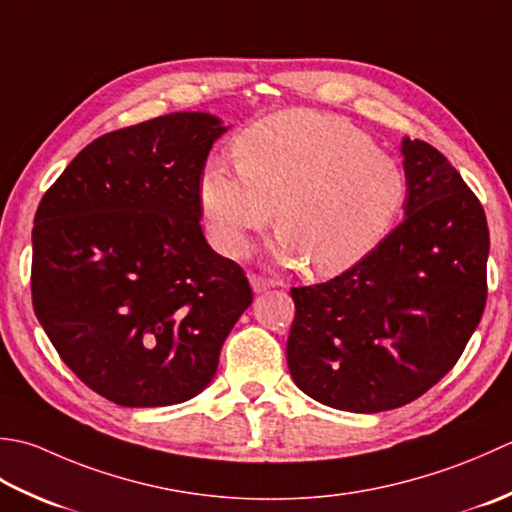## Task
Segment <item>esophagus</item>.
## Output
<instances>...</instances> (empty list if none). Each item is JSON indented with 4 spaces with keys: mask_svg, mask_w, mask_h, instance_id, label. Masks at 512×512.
Listing matches in <instances>:
<instances>
[{
    "mask_svg": "<svg viewBox=\"0 0 512 512\" xmlns=\"http://www.w3.org/2000/svg\"><path fill=\"white\" fill-rule=\"evenodd\" d=\"M249 283H252L254 291H258V294H260V291H267L271 287H276V280H271L267 276H260V274L249 276Z\"/></svg>",
    "mask_w": 512,
    "mask_h": 512,
    "instance_id": "esophagus-1",
    "label": "esophagus"
}]
</instances>
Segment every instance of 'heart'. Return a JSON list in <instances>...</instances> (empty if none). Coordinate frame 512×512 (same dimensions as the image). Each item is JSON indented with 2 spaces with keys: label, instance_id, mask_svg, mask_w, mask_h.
I'll return each mask as SVG.
<instances>
[{
  "label": "heart",
  "instance_id": "heart-1",
  "mask_svg": "<svg viewBox=\"0 0 512 512\" xmlns=\"http://www.w3.org/2000/svg\"><path fill=\"white\" fill-rule=\"evenodd\" d=\"M234 154L238 170L210 161L198 185L210 241L232 258L252 249L276 207L278 258L336 276L389 236L409 198L402 163L333 114H271L236 139Z\"/></svg>",
  "mask_w": 512,
  "mask_h": 512
}]
</instances>
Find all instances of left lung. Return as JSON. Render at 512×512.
<instances>
[{"label": "left lung", "mask_w": 512, "mask_h": 512, "mask_svg": "<svg viewBox=\"0 0 512 512\" xmlns=\"http://www.w3.org/2000/svg\"><path fill=\"white\" fill-rule=\"evenodd\" d=\"M402 154L404 221L344 274L291 289V378L340 411L420 398L455 367L486 307L482 203L433 145L404 139Z\"/></svg>", "instance_id": "8db88e82"}]
</instances>
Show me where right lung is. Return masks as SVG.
<instances>
[{
  "instance_id": "add662e5",
  "label": "right lung",
  "mask_w": 512,
  "mask_h": 512,
  "mask_svg": "<svg viewBox=\"0 0 512 512\" xmlns=\"http://www.w3.org/2000/svg\"><path fill=\"white\" fill-rule=\"evenodd\" d=\"M225 130L207 112H174L103 134L37 207L35 316L68 369L114 404L201 393L252 305L243 267L201 227L198 185Z\"/></svg>"
}]
</instances>
